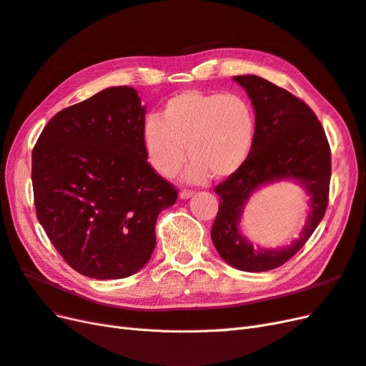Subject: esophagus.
I'll return each instance as SVG.
<instances>
[{
    "label": "esophagus",
    "mask_w": 366,
    "mask_h": 366,
    "mask_svg": "<svg viewBox=\"0 0 366 366\" xmlns=\"http://www.w3.org/2000/svg\"><path fill=\"white\" fill-rule=\"evenodd\" d=\"M194 195V191H189V189H182L180 191V198H183V200H186V198H191Z\"/></svg>",
    "instance_id": "1"
}]
</instances>
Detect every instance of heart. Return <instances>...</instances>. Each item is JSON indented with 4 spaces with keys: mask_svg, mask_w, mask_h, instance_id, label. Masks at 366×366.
Segmentation results:
<instances>
[{
    "mask_svg": "<svg viewBox=\"0 0 366 366\" xmlns=\"http://www.w3.org/2000/svg\"><path fill=\"white\" fill-rule=\"evenodd\" d=\"M257 137L250 104L237 94L187 90L169 97L160 116H149L142 143L152 169L169 179L187 157V182L226 179L242 168ZM187 149H184V147Z\"/></svg>",
    "mask_w": 366,
    "mask_h": 366,
    "instance_id": "b5f03b06",
    "label": "heart"
}]
</instances>
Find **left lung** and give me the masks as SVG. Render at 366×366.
<instances>
[{
    "label": "left lung",
    "instance_id": "obj_1",
    "mask_svg": "<svg viewBox=\"0 0 366 366\" xmlns=\"http://www.w3.org/2000/svg\"><path fill=\"white\" fill-rule=\"evenodd\" d=\"M254 108L257 137L247 162L215 186L219 197L212 242L219 257L235 269L267 272L293 258L312 237L328 206L331 151L325 131L313 109L301 99L259 76H235ZM295 179L310 195V214L302 238L278 251L253 249L237 223L249 195L259 185Z\"/></svg>",
    "mask_w": 366,
    "mask_h": 366
}]
</instances>
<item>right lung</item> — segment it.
Segmentation results:
<instances>
[{
    "mask_svg": "<svg viewBox=\"0 0 366 366\" xmlns=\"http://www.w3.org/2000/svg\"><path fill=\"white\" fill-rule=\"evenodd\" d=\"M147 108L131 86H109L54 114L31 152L36 217L71 269L120 280L145 265L156 221L177 189L148 163Z\"/></svg>",
    "mask_w": 366,
    "mask_h": 366,
    "instance_id": "add662e5",
    "label": "right lung"
}]
</instances>
